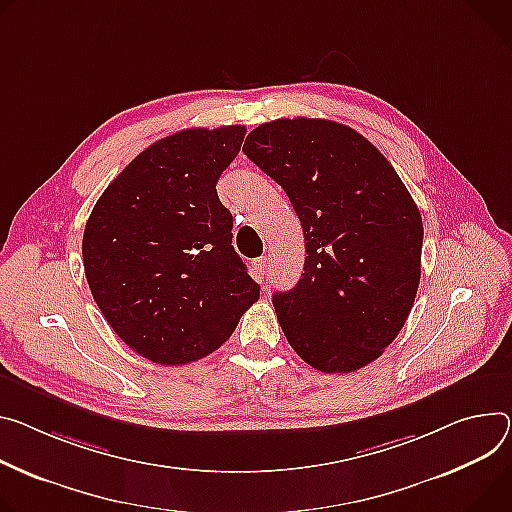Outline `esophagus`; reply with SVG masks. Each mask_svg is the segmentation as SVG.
I'll return each instance as SVG.
<instances>
[{
	"instance_id": "34e87169",
	"label": "esophagus",
	"mask_w": 512,
	"mask_h": 512,
	"mask_svg": "<svg viewBox=\"0 0 512 512\" xmlns=\"http://www.w3.org/2000/svg\"><path fill=\"white\" fill-rule=\"evenodd\" d=\"M253 267H255V271L263 277V275H267L269 273V269H271V265H269V259L267 257H259V259H255L253 261Z\"/></svg>"
}]
</instances>
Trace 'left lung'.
<instances>
[{
    "mask_svg": "<svg viewBox=\"0 0 512 512\" xmlns=\"http://www.w3.org/2000/svg\"><path fill=\"white\" fill-rule=\"evenodd\" d=\"M243 153L282 185L304 230L300 282L273 294L288 343L324 374L376 361L421 282L423 218L406 185L365 136L333 120L265 122Z\"/></svg>",
    "mask_w": 512,
    "mask_h": 512,
    "instance_id": "8db88e82",
    "label": "left lung"
}]
</instances>
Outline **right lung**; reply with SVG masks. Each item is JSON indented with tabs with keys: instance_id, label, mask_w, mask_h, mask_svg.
I'll return each instance as SVG.
<instances>
[{
	"instance_id": "1",
	"label": "right lung",
	"mask_w": 512,
	"mask_h": 512,
	"mask_svg": "<svg viewBox=\"0 0 512 512\" xmlns=\"http://www.w3.org/2000/svg\"><path fill=\"white\" fill-rule=\"evenodd\" d=\"M243 138L241 124L161 138L89 214L81 251L91 296L114 333L153 363L210 355L259 300L216 194Z\"/></svg>"
}]
</instances>
